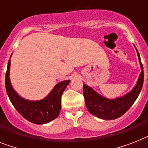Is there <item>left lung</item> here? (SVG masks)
I'll return each instance as SVG.
<instances>
[{
    "label": "left lung",
    "mask_w": 148,
    "mask_h": 148,
    "mask_svg": "<svg viewBox=\"0 0 148 148\" xmlns=\"http://www.w3.org/2000/svg\"><path fill=\"white\" fill-rule=\"evenodd\" d=\"M137 53L142 71L139 75L138 80L135 88L125 96L113 100H109L99 95L91 88L86 85H83V95L85 97V105L88 110L92 115L96 116L100 119H115L126 113L127 110L132 106L141 92L144 82L143 65L138 50Z\"/></svg>",
    "instance_id": "1"
}]
</instances>
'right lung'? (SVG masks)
I'll return each mask as SVG.
<instances>
[{
    "mask_svg": "<svg viewBox=\"0 0 148 148\" xmlns=\"http://www.w3.org/2000/svg\"><path fill=\"white\" fill-rule=\"evenodd\" d=\"M10 66L8 61L5 76V86L7 93L11 103L19 114L35 124H45L56 119L60 114L61 109V96L69 80L60 82L56 85L51 93L43 100L37 101H27L22 98L16 93L10 81Z\"/></svg>",
    "mask_w": 148,
    "mask_h": 148,
    "instance_id": "add662e5",
    "label": "right lung"
}]
</instances>
